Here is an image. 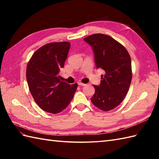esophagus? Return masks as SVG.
Segmentation results:
<instances>
[{
    "label": "esophagus",
    "mask_w": 159,
    "mask_h": 159,
    "mask_svg": "<svg viewBox=\"0 0 159 159\" xmlns=\"http://www.w3.org/2000/svg\"><path fill=\"white\" fill-rule=\"evenodd\" d=\"M78 85H80V86H85V84H84V83H83L81 82H79V83H78Z\"/></svg>",
    "instance_id": "1"
}]
</instances>
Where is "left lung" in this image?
<instances>
[{
  "label": "left lung",
  "instance_id": "left-lung-1",
  "mask_svg": "<svg viewBox=\"0 0 159 159\" xmlns=\"http://www.w3.org/2000/svg\"><path fill=\"white\" fill-rule=\"evenodd\" d=\"M92 46L96 68L104 71L99 85L91 98L98 109L108 111L122 102L132 79L131 59L126 49L111 37L93 34L84 38Z\"/></svg>",
  "mask_w": 159,
  "mask_h": 159
}]
</instances>
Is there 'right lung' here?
I'll list each match as a JSON object with an SVG mask.
<instances>
[{
    "mask_svg": "<svg viewBox=\"0 0 159 159\" xmlns=\"http://www.w3.org/2000/svg\"><path fill=\"white\" fill-rule=\"evenodd\" d=\"M70 48L67 42H54L36 50L26 67V80L35 102L46 112H61L72 100L77 83L70 85L58 76Z\"/></svg>",
    "mask_w": 159,
    "mask_h": 159,
    "instance_id": "add662e5",
    "label": "right lung"
}]
</instances>
